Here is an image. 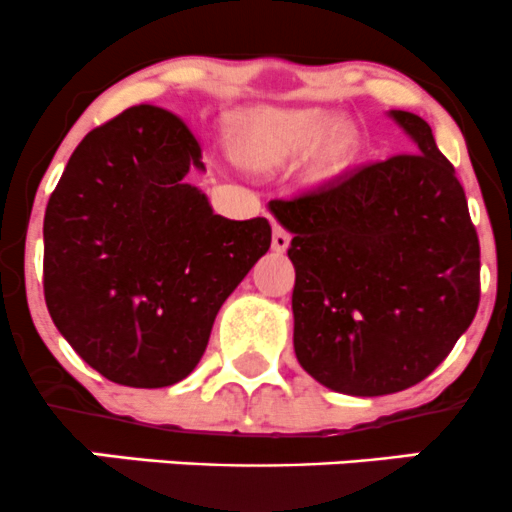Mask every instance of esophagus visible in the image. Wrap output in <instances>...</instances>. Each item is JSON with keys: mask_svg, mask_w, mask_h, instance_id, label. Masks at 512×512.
<instances>
[{"mask_svg": "<svg viewBox=\"0 0 512 512\" xmlns=\"http://www.w3.org/2000/svg\"><path fill=\"white\" fill-rule=\"evenodd\" d=\"M289 242H292V235L287 233V230L282 228V225H274V233H272V247L277 252H284L289 247Z\"/></svg>", "mask_w": 512, "mask_h": 512, "instance_id": "1", "label": "esophagus"}]
</instances>
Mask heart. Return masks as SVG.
I'll return each mask as SVG.
<instances>
[{"instance_id":"b5f03b06","label":"heart","mask_w":512,"mask_h":512,"mask_svg":"<svg viewBox=\"0 0 512 512\" xmlns=\"http://www.w3.org/2000/svg\"><path fill=\"white\" fill-rule=\"evenodd\" d=\"M328 122L331 120L321 110L257 107L238 122L240 157L257 169H274L299 159L316 143V174L333 176L351 161L358 137L346 122L331 127Z\"/></svg>"}]
</instances>
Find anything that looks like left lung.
I'll return each mask as SVG.
<instances>
[{
    "label": "left lung",
    "mask_w": 512,
    "mask_h": 512,
    "mask_svg": "<svg viewBox=\"0 0 512 512\" xmlns=\"http://www.w3.org/2000/svg\"><path fill=\"white\" fill-rule=\"evenodd\" d=\"M390 117L414 152L272 201L294 235V353L311 378L343 395L422 383L481 299V247L454 166L422 117Z\"/></svg>",
    "instance_id": "1"
}]
</instances>
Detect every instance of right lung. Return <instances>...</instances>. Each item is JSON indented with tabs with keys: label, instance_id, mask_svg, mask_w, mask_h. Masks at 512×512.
<instances>
[{
	"label": "right lung",
	"instance_id": "1",
	"mask_svg": "<svg viewBox=\"0 0 512 512\" xmlns=\"http://www.w3.org/2000/svg\"><path fill=\"white\" fill-rule=\"evenodd\" d=\"M184 120L137 105L85 134L43 218V294L73 351L117 385L198 365L223 301L270 250L267 218L215 215Z\"/></svg>",
	"mask_w": 512,
	"mask_h": 512
}]
</instances>
